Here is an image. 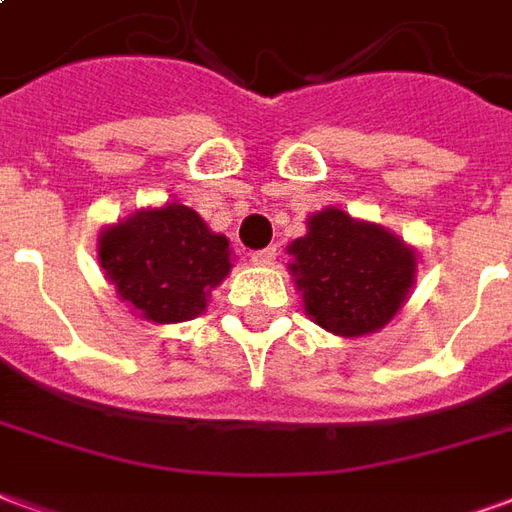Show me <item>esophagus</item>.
<instances>
[{
  "label": "esophagus",
  "mask_w": 512,
  "mask_h": 512,
  "mask_svg": "<svg viewBox=\"0 0 512 512\" xmlns=\"http://www.w3.org/2000/svg\"><path fill=\"white\" fill-rule=\"evenodd\" d=\"M274 260H277V249H274V246H266V249L252 252V263H255V266H274Z\"/></svg>",
  "instance_id": "1"
}]
</instances>
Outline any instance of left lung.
Returning a JSON list of instances; mask_svg holds the SVG:
<instances>
[{
    "label": "left lung",
    "instance_id": "obj_1",
    "mask_svg": "<svg viewBox=\"0 0 512 512\" xmlns=\"http://www.w3.org/2000/svg\"><path fill=\"white\" fill-rule=\"evenodd\" d=\"M290 274L304 312L326 332L362 337L384 329L408 299L417 274L414 249L381 224L340 208L307 219V235L288 246Z\"/></svg>",
    "mask_w": 512,
    "mask_h": 512
}]
</instances>
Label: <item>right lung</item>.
<instances>
[{
  "mask_svg": "<svg viewBox=\"0 0 512 512\" xmlns=\"http://www.w3.org/2000/svg\"><path fill=\"white\" fill-rule=\"evenodd\" d=\"M98 260L117 296L153 323L197 318L233 268L230 241L180 202L142 208L104 227Z\"/></svg>",
  "mask_w": 512,
  "mask_h": 512,
  "instance_id": "right-lung-1",
  "label": "right lung"
}]
</instances>
